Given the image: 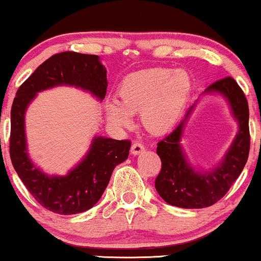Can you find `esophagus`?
I'll return each instance as SVG.
<instances>
[{
    "label": "esophagus",
    "instance_id": "1",
    "mask_svg": "<svg viewBox=\"0 0 261 261\" xmlns=\"http://www.w3.org/2000/svg\"><path fill=\"white\" fill-rule=\"evenodd\" d=\"M143 151H145V146L140 142H135L133 145V147H131V153H133L134 155L142 153Z\"/></svg>",
    "mask_w": 261,
    "mask_h": 261
}]
</instances>
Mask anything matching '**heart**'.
<instances>
[{
	"mask_svg": "<svg viewBox=\"0 0 261 261\" xmlns=\"http://www.w3.org/2000/svg\"><path fill=\"white\" fill-rule=\"evenodd\" d=\"M191 91L187 71L152 67L124 77L118 87L119 101L104 103L108 121L118 128L133 125V113L140 112V121L151 133H163L180 115Z\"/></svg>",
	"mask_w": 261,
	"mask_h": 261,
	"instance_id": "1",
	"label": "heart"
}]
</instances>
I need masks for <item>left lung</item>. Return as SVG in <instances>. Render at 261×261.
Masks as SVG:
<instances>
[{
	"label": "left lung",
	"instance_id": "1",
	"mask_svg": "<svg viewBox=\"0 0 261 261\" xmlns=\"http://www.w3.org/2000/svg\"><path fill=\"white\" fill-rule=\"evenodd\" d=\"M203 94H218L226 100L238 124V133L216 166L210 169L195 168L187 158L181 139L196 100L173 133L158 142L162 169L155 179V190L164 201L176 207L203 208L216 203L237 180L249 155V108L241 87L232 77H226L212 83Z\"/></svg>",
	"mask_w": 261,
	"mask_h": 261
}]
</instances>
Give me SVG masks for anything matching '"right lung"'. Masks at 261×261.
Here are the masks:
<instances>
[{
	"label": "right lung",
	"mask_w": 261,
	"mask_h": 261,
	"mask_svg": "<svg viewBox=\"0 0 261 261\" xmlns=\"http://www.w3.org/2000/svg\"><path fill=\"white\" fill-rule=\"evenodd\" d=\"M60 86L106 97L107 68L99 56L65 51L44 61L18 88L11 110V161L18 176L43 207L59 215H76L92 208L103 195L114 168L127 160L131 142L98 136L67 174H46L28 153L25 114L38 93Z\"/></svg>",
	"instance_id": "add662e5"
}]
</instances>
